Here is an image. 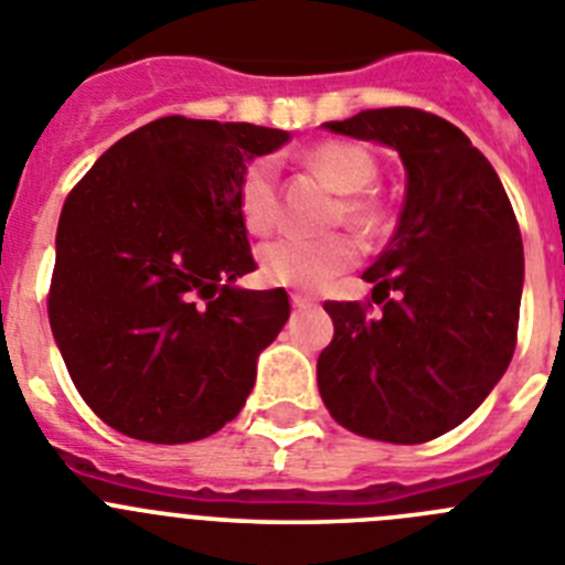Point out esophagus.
<instances>
[{
	"mask_svg": "<svg viewBox=\"0 0 565 565\" xmlns=\"http://www.w3.org/2000/svg\"><path fill=\"white\" fill-rule=\"evenodd\" d=\"M291 306L294 308H313L317 306V299L308 297V294H291Z\"/></svg>",
	"mask_w": 565,
	"mask_h": 565,
	"instance_id": "obj_1",
	"label": "esophagus"
}]
</instances>
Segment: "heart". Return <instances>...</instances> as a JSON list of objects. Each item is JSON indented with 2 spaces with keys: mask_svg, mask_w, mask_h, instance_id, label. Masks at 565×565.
<instances>
[{
  "mask_svg": "<svg viewBox=\"0 0 565 565\" xmlns=\"http://www.w3.org/2000/svg\"><path fill=\"white\" fill-rule=\"evenodd\" d=\"M302 167L337 189V203L328 221L348 223L362 234H379L387 226V206L373 183L379 178V163L371 152L351 141H322L302 152ZM239 221L252 234H271L279 226L277 178L268 161L248 163L237 189ZM359 257L356 239L337 232L326 237H279L259 248V277L271 286L317 291L328 286L339 271L353 266Z\"/></svg>",
  "mask_w": 565,
  "mask_h": 565,
  "instance_id": "b5f03b06",
  "label": "heart"
}]
</instances>
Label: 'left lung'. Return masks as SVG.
I'll use <instances>...</instances> for the list:
<instances>
[{"mask_svg":"<svg viewBox=\"0 0 565 565\" xmlns=\"http://www.w3.org/2000/svg\"><path fill=\"white\" fill-rule=\"evenodd\" d=\"M326 127L396 149L407 198L391 246L362 274L382 313L371 317V299L326 302L319 396L356 436L430 441L472 416L512 362L521 228L492 163L438 115L384 107Z\"/></svg>","mask_w":565,"mask_h":565,"instance_id":"8db88e82","label":"left lung"}]
</instances>
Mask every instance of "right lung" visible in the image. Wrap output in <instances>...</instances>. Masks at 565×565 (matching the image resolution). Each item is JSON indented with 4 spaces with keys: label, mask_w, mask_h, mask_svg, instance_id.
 <instances>
[{
    "label": "right lung",
    "mask_w": 565,
    "mask_h": 565,
    "mask_svg": "<svg viewBox=\"0 0 565 565\" xmlns=\"http://www.w3.org/2000/svg\"><path fill=\"white\" fill-rule=\"evenodd\" d=\"M286 141L167 115L113 143L67 194L47 317L76 391L113 430L186 444L243 411L291 302L282 288H234L257 268L237 189L254 154Z\"/></svg>",
    "instance_id": "obj_1"
}]
</instances>
